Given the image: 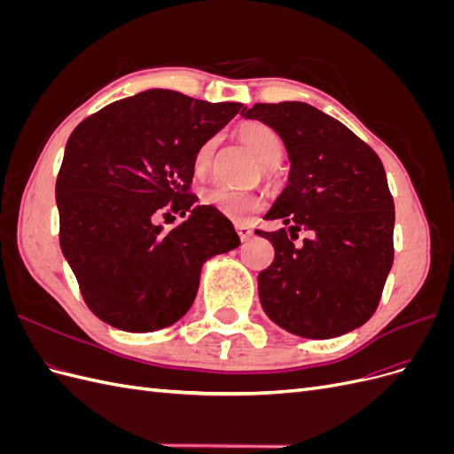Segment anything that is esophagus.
I'll use <instances>...</instances> for the list:
<instances>
[{
    "mask_svg": "<svg viewBox=\"0 0 454 454\" xmlns=\"http://www.w3.org/2000/svg\"><path fill=\"white\" fill-rule=\"evenodd\" d=\"M237 232H239V237H240L242 242L250 240L252 235H254V231H252L248 225H237Z\"/></svg>",
    "mask_w": 454,
    "mask_h": 454,
    "instance_id": "1",
    "label": "esophagus"
}]
</instances>
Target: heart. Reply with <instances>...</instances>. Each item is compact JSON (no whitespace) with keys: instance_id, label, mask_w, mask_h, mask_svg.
<instances>
[{"instance_id":"1","label":"heart","mask_w":454,"mask_h":454,"mask_svg":"<svg viewBox=\"0 0 454 454\" xmlns=\"http://www.w3.org/2000/svg\"><path fill=\"white\" fill-rule=\"evenodd\" d=\"M239 138L248 145L252 153L255 155L257 162L263 167V174L267 177L272 176V167L282 160L284 157V140L280 134L270 129L265 122L250 121L244 122L239 129ZM215 151V140L204 142L197 155H195V172L202 174L208 170L212 157ZM202 202L206 206H214L215 210L222 212L225 217L235 219V222H244L250 215H254L259 210V197L252 191H235L227 189L223 185H210L202 191Z\"/></svg>"}]
</instances>
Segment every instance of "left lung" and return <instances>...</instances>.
I'll return each mask as SVG.
<instances>
[{
  "instance_id": "1",
  "label": "left lung",
  "mask_w": 454,
  "mask_h": 454,
  "mask_svg": "<svg viewBox=\"0 0 454 454\" xmlns=\"http://www.w3.org/2000/svg\"><path fill=\"white\" fill-rule=\"evenodd\" d=\"M240 115L277 130L290 157L287 185L265 215L287 229L255 231L274 248L257 277L261 307L307 339L364 325L394 261V200L380 159L342 122L303 102L255 104ZM301 228L313 239L295 247Z\"/></svg>"
}]
</instances>
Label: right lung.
Segmentation results:
<instances>
[{"label":"right lung","instance_id":"obj_1","mask_svg":"<svg viewBox=\"0 0 454 454\" xmlns=\"http://www.w3.org/2000/svg\"><path fill=\"white\" fill-rule=\"evenodd\" d=\"M242 109L149 89L79 122L57 177L60 248L87 307L122 332L168 327L191 309L200 269L240 239L189 193L199 147ZM190 212L164 231L168 210Z\"/></svg>","mask_w":454,"mask_h":454}]
</instances>
